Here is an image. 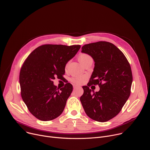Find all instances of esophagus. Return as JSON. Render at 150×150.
I'll use <instances>...</instances> for the list:
<instances>
[{"label": "esophagus", "instance_id": "34e87169", "mask_svg": "<svg viewBox=\"0 0 150 150\" xmlns=\"http://www.w3.org/2000/svg\"><path fill=\"white\" fill-rule=\"evenodd\" d=\"M77 87H78L77 86H74V88H77Z\"/></svg>", "mask_w": 150, "mask_h": 150}]
</instances>
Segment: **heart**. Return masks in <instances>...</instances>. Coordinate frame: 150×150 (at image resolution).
I'll use <instances>...</instances> for the list:
<instances>
[{
	"label": "heart",
	"mask_w": 150,
	"mask_h": 150,
	"mask_svg": "<svg viewBox=\"0 0 150 150\" xmlns=\"http://www.w3.org/2000/svg\"><path fill=\"white\" fill-rule=\"evenodd\" d=\"M78 60H79V61L81 63H82L84 65L88 61H89L90 60H92V58L90 55H88V54L83 53V54H81L79 56ZM86 78H87V76L86 75L79 76H76V77L72 78L71 79V81H72V83H74V84L79 85V84H83Z\"/></svg>",
	"instance_id": "1"
}]
</instances>
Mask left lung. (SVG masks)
Segmentation results:
<instances>
[{"mask_svg": "<svg viewBox=\"0 0 150 150\" xmlns=\"http://www.w3.org/2000/svg\"><path fill=\"white\" fill-rule=\"evenodd\" d=\"M81 52L90 55L94 67L87 86L80 98L86 114L99 122H106L121 110L130 94L133 81L130 64L113 44L100 41L84 45ZM98 85L99 92L91 93L89 87Z\"/></svg>", "mask_w": 150, "mask_h": 150, "instance_id": "8db88e82", "label": "left lung"}]
</instances>
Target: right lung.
<instances>
[{
  "mask_svg": "<svg viewBox=\"0 0 150 150\" xmlns=\"http://www.w3.org/2000/svg\"><path fill=\"white\" fill-rule=\"evenodd\" d=\"M81 46L46 44L33 50L23 63L20 73L22 99L30 113L41 121H50L63 111L73 90L66 83L60 90L53 84L62 78L66 63Z\"/></svg>",
  "mask_w": 150,
  "mask_h": 150,
  "instance_id": "obj_1",
  "label": "right lung"
}]
</instances>
